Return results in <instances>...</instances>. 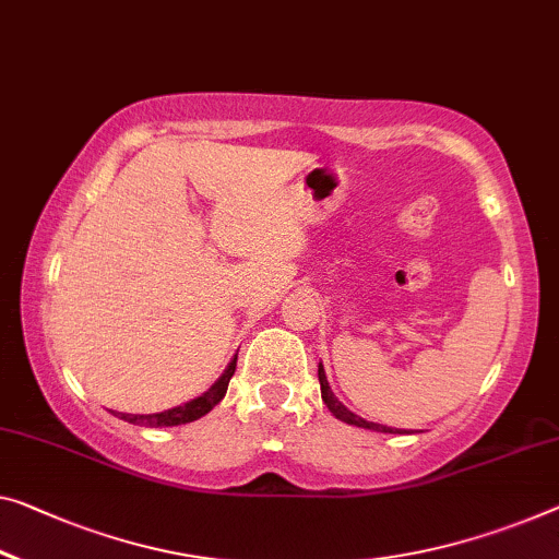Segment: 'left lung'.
<instances>
[{"instance_id":"8db88e82","label":"left lung","mask_w":559,"mask_h":559,"mask_svg":"<svg viewBox=\"0 0 559 559\" xmlns=\"http://www.w3.org/2000/svg\"><path fill=\"white\" fill-rule=\"evenodd\" d=\"M317 377H320V388H322V400H324V405H328L332 415L337 417V419H342V423L355 425V427H365V429H372V432L402 435V429H397V427H388V425H380V423H367L365 417L355 415V412H352V409H347L345 405H342V402H340L337 397H334V392L330 390V382H328V374H324V367H322V362H320V367H317Z\"/></svg>"}]
</instances>
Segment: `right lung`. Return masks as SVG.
Instances as JSON below:
<instances>
[{
	"label": "right lung",
	"instance_id": "1",
	"mask_svg": "<svg viewBox=\"0 0 559 559\" xmlns=\"http://www.w3.org/2000/svg\"><path fill=\"white\" fill-rule=\"evenodd\" d=\"M235 369H237V355L229 359L225 372L219 374V380L214 382L207 392H202L200 397L185 402V405H177L165 412H154V415H127V412H115V415L119 419H124V423L144 425V427H175V425L194 423V419L204 417L212 407L219 405L222 397L227 394V384L231 380V374H235Z\"/></svg>",
	"mask_w": 559,
	"mask_h": 559
}]
</instances>
